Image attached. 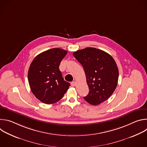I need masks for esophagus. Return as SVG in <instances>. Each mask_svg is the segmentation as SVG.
I'll use <instances>...</instances> for the list:
<instances>
[{"label":"esophagus","mask_w":147,"mask_h":147,"mask_svg":"<svg viewBox=\"0 0 147 147\" xmlns=\"http://www.w3.org/2000/svg\"><path fill=\"white\" fill-rule=\"evenodd\" d=\"M71 86L72 87H75L76 86V81H73L71 82Z\"/></svg>","instance_id":"obj_1"}]
</instances>
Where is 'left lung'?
<instances>
[{
	"instance_id": "obj_1",
	"label": "left lung",
	"mask_w": 147,
	"mask_h": 147,
	"mask_svg": "<svg viewBox=\"0 0 147 147\" xmlns=\"http://www.w3.org/2000/svg\"><path fill=\"white\" fill-rule=\"evenodd\" d=\"M84 70L89 93L84 97L88 103L97 105L113 93L118 82L119 70L113 58L94 48H86L73 53Z\"/></svg>"
}]
</instances>
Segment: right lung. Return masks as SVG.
<instances>
[{"instance_id": "right-lung-1", "label": "right lung", "mask_w": 147, "mask_h": 147, "mask_svg": "<svg viewBox=\"0 0 147 147\" xmlns=\"http://www.w3.org/2000/svg\"><path fill=\"white\" fill-rule=\"evenodd\" d=\"M67 53L64 49L52 48L37 55L30 65L28 72L30 87L33 94L42 102L56 103L70 86L59 70L60 62Z\"/></svg>"}]
</instances>
